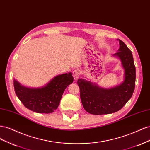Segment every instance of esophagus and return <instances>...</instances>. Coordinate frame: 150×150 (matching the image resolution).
<instances>
[{
  "instance_id": "1",
  "label": "esophagus",
  "mask_w": 150,
  "mask_h": 150,
  "mask_svg": "<svg viewBox=\"0 0 150 150\" xmlns=\"http://www.w3.org/2000/svg\"><path fill=\"white\" fill-rule=\"evenodd\" d=\"M79 76H80V72L78 69H75L72 72V76L74 79L75 81L78 80L79 78Z\"/></svg>"
}]
</instances>
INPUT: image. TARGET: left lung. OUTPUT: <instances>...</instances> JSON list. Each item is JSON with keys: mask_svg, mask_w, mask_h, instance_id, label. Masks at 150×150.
I'll list each match as a JSON object with an SVG mask.
<instances>
[{"mask_svg": "<svg viewBox=\"0 0 150 150\" xmlns=\"http://www.w3.org/2000/svg\"><path fill=\"white\" fill-rule=\"evenodd\" d=\"M120 49L115 56L118 57L125 69V80L121 84L111 89H103L84 79L77 81L80 98L84 110L90 114H111L120 110L131 98L134 90L136 68L132 52L119 39Z\"/></svg>", "mask_w": 150, "mask_h": 150, "instance_id": "left-lung-1", "label": "left lung"}]
</instances>
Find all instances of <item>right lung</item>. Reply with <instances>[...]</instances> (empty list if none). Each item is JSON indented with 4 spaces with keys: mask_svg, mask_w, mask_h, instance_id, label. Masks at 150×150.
I'll use <instances>...</instances> for the list:
<instances>
[{
    "mask_svg": "<svg viewBox=\"0 0 150 150\" xmlns=\"http://www.w3.org/2000/svg\"><path fill=\"white\" fill-rule=\"evenodd\" d=\"M71 72L57 76L41 88L31 89L13 80L17 96L29 110L38 113H52L57 108L62 94L73 82Z\"/></svg>",
    "mask_w": 150,
    "mask_h": 150,
    "instance_id": "add662e5",
    "label": "right lung"
}]
</instances>
